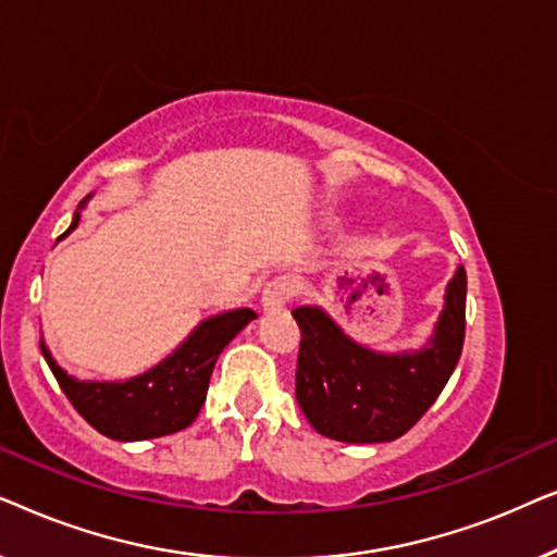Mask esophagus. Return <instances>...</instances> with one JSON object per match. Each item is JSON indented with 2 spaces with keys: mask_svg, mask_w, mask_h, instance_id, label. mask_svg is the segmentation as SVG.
Segmentation results:
<instances>
[{
  "mask_svg": "<svg viewBox=\"0 0 557 557\" xmlns=\"http://www.w3.org/2000/svg\"><path fill=\"white\" fill-rule=\"evenodd\" d=\"M296 292H299V281H296L294 276H286L284 273V276L271 278L263 288V309H269V311L284 309L286 304L294 299Z\"/></svg>",
  "mask_w": 557,
  "mask_h": 557,
  "instance_id": "1",
  "label": "esophagus"
}]
</instances>
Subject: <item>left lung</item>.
I'll list each match as a JSON object with an SVG mask.
<instances>
[{
    "label": "left lung",
    "mask_w": 557,
    "mask_h": 557,
    "mask_svg": "<svg viewBox=\"0 0 557 557\" xmlns=\"http://www.w3.org/2000/svg\"><path fill=\"white\" fill-rule=\"evenodd\" d=\"M301 330L296 400L326 438L383 444L408 433L433 406L461 357L467 271L448 281L436 334L421 352L377 355L357 345L317 307L292 311Z\"/></svg>",
    "instance_id": "obj_1"
}]
</instances>
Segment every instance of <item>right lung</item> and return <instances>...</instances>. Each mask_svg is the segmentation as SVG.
Listing matches in <instances>:
<instances>
[{
  "label": "right lung",
  "instance_id": "obj_1",
  "mask_svg": "<svg viewBox=\"0 0 557 557\" xmlns=\"http://www.w3.org/2000/svg\"><path fill=\"white\" fill-rule=\"evenodd\" d=\"M78 220L81 212H75L65 235ZM253 319V309L205 319L164 362L124 383H83L52 360L42 342L40 349L67 400L98 433L116 441H144L177 433L195 421L208 395L218 355Z\"/></svg>",
  "mask_w": 557,
  "mask_h": 557
}]
</instances>
